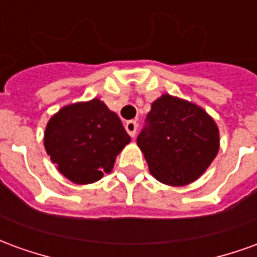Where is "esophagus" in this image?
I'll return each mask as SVG.
<instances>
[{
	"mask_svg": "<svg viewBox=\"0 0 257 257\" xmlns=\"http://www.w3.org/2000/svg\"><path fill=\"white\" fill-rule=\"evenodd\" d=\"M125 129H126V132L129 134V136L134 138L135 135H136V131H138V122L134 121V119H131V121H128V122L125 123Z\"/></svg>",
	"mask_w": 257,
	"mask_h": 257,
	"instance_id": "esophagus-1",
	"label": "esophagus"
}]
</instances>
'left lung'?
Returning <instances> with one entry per match:
<instances>
[{
	"label": "left lung",
	"mask_w": 257,
	"mask_h": 257,
	"mask_svg": "<svg viewBox=\"0 0 257 257\" xmlns=\"http://www.w3.org/2000/svg\"><path fill=\"white\" fill-rule=\"evenodd\" d=\"M138 146L157 180L168 186H186L215 160L219 129L197 104L162 95L151 104Z\"/></svg>",
	"instance_id": "8db88e82"
}]
</instances>
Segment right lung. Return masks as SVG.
Wrapping results in <instances>:
<instances>
[{
	"instance_id": "1",
	"label": "right lung",
	"mask_w": 257,
	"mask_h": 257,
	"mask_svg": "<svg viewBox=\"0 0 257 257\" xmlns=\"http://www.w3.org/2000/svg\"><path fill=\"white\" fill-rule=\"evenodd\" d=\"M129 142L119 117L99 99L63 107L49 119L44 136L59 172L77 184L93 183L111 172Z\"/></svg>"
}]
</instances>
